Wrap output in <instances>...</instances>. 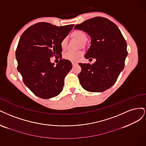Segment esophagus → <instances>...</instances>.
Masks as SVG:
<instances>
[{
	"mask_svg": "<svg viewBox=\"0 0 146 146\" xmlns=\"http://www.w3.org/2000/svg\"><path fill=\"white\" fill-rule=\"evenodd\" d=\"M78 64L77 63H76V62H72V65H73V66H74V65H77Z\"/></svg>",
	"mask_w": 146,
	"mask_h": 146,
	"instance_id": "34e87169",
	"label": "esophagus"
}]
</instances>
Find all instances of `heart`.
Here are the masks:
<instances>
[{"mask_svg": "<svg viewBox=\"0 0 146 146\" xmlns=\"http://www.w3.org/2000/svg\"><path fill=\"white\" fill-rule=\"evenodd\" d=\"M74 36L78 39L80 42H84L87 39V36L85 34V33L83 32L81 30H76L73 33ZM61 46L63 49L66 48L67 45V38L65 37L64 38L62 42H61ZM82 53L81 51H68L67 52L65 53L63 55V58L65 59L68 60L70 61H72V62H76L78 61L79 58H81L82 56Z\"/></svg>", "mask_w": 146, "mask_h": 146, "instance_id": "obj_1", "label": "heart"}]
</instances>
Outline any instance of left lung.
Listing matches in <instances>:
<instances>
[{
  "mask_svg": "<svg viewBox=\"0 0 146 146\" xmlns=\"http://www.w3.org/2000/svg\"><path fill=\"white\" fill-rule=\"evenodd\" d=\"M74 30L90 36L91 45L84 57L96 60L92 64L79 63L82 69L78 74L81 85L90 92H104L113 85L124 69L127 56L126 41L118 27L105 17L87 20Z\"/></svg>",
  "mask_w": 146,
  "mask_h": 146,
  "instance_id": "left-lung-1",
  "label": "left lung"
}]
</instances>
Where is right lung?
I'll return each mask as SVG.
<instances>
[{"mask_svg":"<svg viewBox=\"0 0 146 146\" xmlns=\"http://www.w3.org/2000/svg\"><path fill=\"white\" fill-rule=\"evenodd\" d=\"M73 27L40 22L30 27L21 35L16 51L17 71L23 83L37 96L50 99L62 91L64 78L72 68V62L60 58L54 66L50 58L62 56L61 42Z\"/></svg>","mask_w":146,"mask_h":146,"instance_id":"1","label":"right lung"}]
</instances>
